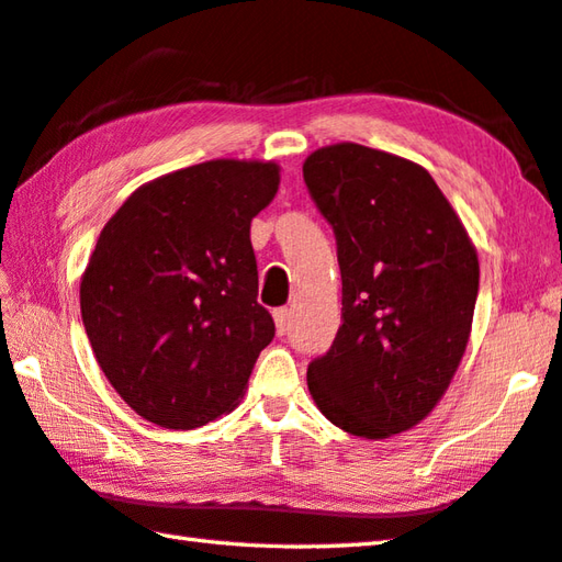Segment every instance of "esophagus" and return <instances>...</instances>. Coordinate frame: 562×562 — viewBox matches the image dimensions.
<instances>
[{"instance_id": "1", "label": "esophagus", "mask_w": 562, "mask_h": 562, "mask_svg": "<svg viewBox=\"0 0 562 562\" xmlns=\"http://www.w3.org/2000/svg\"><path fill=\"white\" fill-rule=\"evenodd\" d=\"M273 323H276V333H279V336H286L289 323H291V311L289 308H276L273 311Z\"/></svg>"}]
</instances>
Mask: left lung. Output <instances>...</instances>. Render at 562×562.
I'll return each mask as SVG.
<instances>
[{
  "label": "left lung",
  "instance_id": "8db88e82",
  "mask_svg": "<svg viewBox=\"0 0 562 562\" xmlns=\"http://www.w3.org/2000/svg\"><path fill=\"white\" fill-rule=\"evenodd\" d=\"M333 226L342 326L308 366L318 409L348 435L387 439L419 425L464 358L479 256L431 175L405 157L338 143L303 162Z\"/></svg>",
  "mask_w": 562,
  "mask_h": 562
}]
</instances>
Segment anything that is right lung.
<instances>
[{
	"mask_svg": "<svg viewBox=\"0 0 562 562\" xmlns=\"http://www.w3.org/2000/svg\"><path fill=\"white\" fill-rule=\"evenodd\" d=\"M279 180L276 162L184 167L137 187L98 236L81 279L86 336L153 425L194 429L232 412L273 340L249 232Z\"/></svg>",
	"mask_w": 562,
	"mask_h": 562,
	"instance_id": "1",
	"label": "right lung"
}]
</instances>
